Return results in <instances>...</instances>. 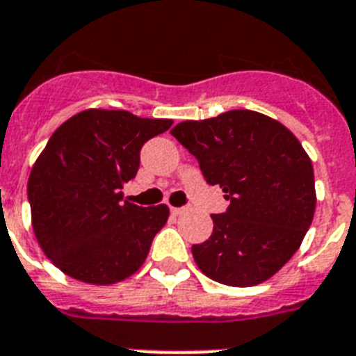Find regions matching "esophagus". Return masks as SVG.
Returning <instances> with one entry per match:
<instances>
[{
	"instance_id": "1",
	"label": "esophagus",
	"mask_w": 356,
	"mask_h": 356,
	"mask_svg": "<svg viewBox=\"0 0 356 356\" xmlns=\"http://www.w3.org/2000/svg\"><path fill=\"white\" fill-rule=\"evenodd\" d=\"M170 210H172L173 215H181V213H184V211H186V208H175V206H172Z\"/></svg>"
}]
</instances>
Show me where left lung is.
Listing matches in <instances>:
<instances>
[{
  "label": "left lung",
  "instance_id": "left-lung-1",
  "mask_svg": "<svg viewBox=\"0 0 356 356\" xmlns=\"http://www.w3.org/2000/svg\"><path fill=\"white\" fill-rule=\"evenodd\" d=\"M172 136L229 201L226 213L211 215V237L192 246L199 270L235 288L273 277L300 248L315 215L313 164L300 141L253 110L183 121Z\"/></svg>",
  "mask_w": 356,
  "mask_h": 356
}]
</instances>
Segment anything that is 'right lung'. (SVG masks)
<instances>
[{
  "label": "right lung",
  "instance_id": "add662e5",
  "mask_svg": "<svg viewBox=\"0 0 356 356\" xmlns=\"http://www.w3.org/2000/svg\"><path fill=\"white\" fill-rule=\"evenodd\" d=\"M172 124L127 110L88 108L52 134L26 193L35 238L63 273L108 286L141 268L170 210L122 201L121 188L136 177L143 145Z\"/></svg>",
  "mask_w": 356,
  "mask_h": 356
}]
</instances>
